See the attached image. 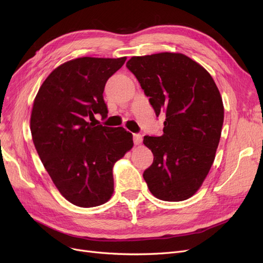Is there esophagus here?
<instances>
[{
	"label": "esophagus",
	"instance_id": "esophagus-1",
	"mask_svg": "<svg viewBox=\"0 0 263 263\" xmlns=\"http://www.w3.org/2000/svg\"><path fill=\"white\" fill-rule=\"evenodd\" d=\"M133 138H134V144H135V145H139V144H141L142 137H141V135H140V134H134Z\"/></svg>",
	"mask_w": 263,
	"mask_h": 263
}]
</instances>
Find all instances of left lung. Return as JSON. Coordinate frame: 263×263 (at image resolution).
Wrapping results in <instances>:
<instances>
[{
    "label": "left lung",
    "instance_id": "1",
    "mask_svg": "<svg viewBox=\"0 0 263 263\" xmlns=\"http://www.w3.org/2000/svg\"><path fill=\"white\" fill-rule=\"evenodd\" d=\"M126 67L156 115H165L162 136L144 137L154 162L142 176L160 200H187L208 176L219 144L224 105L217 86L208 71L182 53L132 57Z\"/></svg>",
    "mask_w": 263,
    "mask_h": 263
}]
</instances>
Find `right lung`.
I'll use <instances>...</instances> for the list:
<instances>
[{"label":"right lung","instance_id":"add662e5","mask_svg":"<svg viewBox=\"0 0 263 263\" xmlns=\"http://www.w3.org/2000/svg\"><path fill=\"white\" fill-rule=\"evenodd\" d=\"M125 61L70 60L48 76L34 101L30 132L38 156L62 196L80 208L109 200L113 165L134 145L133 135L123 127L93 122L95 114L107 116L103 92Z\"/></svg>","mask_w":263,"mask_h":263}]
</instances>
